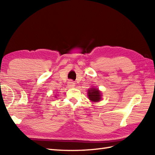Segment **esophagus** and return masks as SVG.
<instances>
[{
	"instance_id": "34e87169",
	"label": "esophagus",
	"mask_w": 155,
	"mask_h": 155,
	"mask_svg": "<svg viewBox=\"0 0 155 155\" xmlns=\"http://www.w3.org/2000/svg\"><path fill=\"white\" fill-rule=\"evenodd\" d=\"M68 87H74V83L72 81H69L68 82Z\"/></svg>"
}]
</instances>
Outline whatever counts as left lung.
Wrapping results in <instances>:
<instances>
[{
    "label": "left lung",
    "mask_w": 155,
    "mask_h": 155,
    "mask_svg": "<svg viewBox=\"0 0 155 155\" xmlns=\"http://www.w3.org/2000/svg\"><path fill=\"white\" fill-rule=\"evenodd\" d=\"M88 98L93 102H98L101 99V94L98 89L92 88L88 91Z\"/></svg>",
    "instance_id": "left-lung-1"
}]
</instances>
